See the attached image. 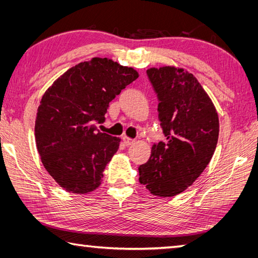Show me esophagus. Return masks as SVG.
<instances>
[{
  "label": "esophagus",
  "instance_id": "esophagus-1",
  "mask_svg": "<svg viewBox=\"0 0 258 258\" xmlns=\"http://www.w3.org/2000/svg\"><path fill=\"white\" fill-rule=\"evenodd\" d=\"M123 142L126 146H131L135 143L134 140H131L130 138H127V136H123Z\"/></svg>",
  "mask_w": 258,
  "mask_h": 258
}]
</instances>
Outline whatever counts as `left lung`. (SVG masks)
Listing matches in <instances>:
<instances>
[{"label": "left lung", "mask_w": 258, "mask_h": 258, "mask_svg": "<svg viewBox=\"0 0 258 258\" xmlns=\"http://www.w3.org/2000/svg\"><path fill=\"white\" fill-rule=\"evenodd\" d=\"M146 74L167 142L153 145L150 160L139 167L140 183L153 195L171 197L193 184L212 160L218 115L193 74L173 67L150 69Z\"/></svg>", "instance_id": "left-lung-1"}]
</instances>
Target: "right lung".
Segmentation results:
<instances>
[{"label":"right lung","mask_w":258,"mask_h":258,"mask_svg":"<svg viewBox=\"0 0 258 258\" xmlns=\"http://www.w3.org/2000/svg\"><path fill=\"white\" fill-rule=\"evenodd\" d=\"M139 78L132 68L94 57L67 71L43 95L35 141L43 165L68 191L86 194L102 183L120 140L101 133L108 104Z\"/></svg>","instance_id":"right-lung-1"}]
</instances>
